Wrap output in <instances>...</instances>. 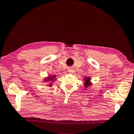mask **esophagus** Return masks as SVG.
<instances>
[{
    "label": "esophagus",
    "instance_id": "esophagus-1",
    "mask_svg": "<svg viewBox=\"0 0 134 134\" xmlns=\"http://www.w3.org/2000/svg\"><path fill=\"white\" fill-rule=\"evenodd\" d=\"M70 72V73H72V72H73V70H72V69H70L69 70V71Z\"/></svg>",
    "mask_w": 134,
    "mask_h": 134
}]
</instances>
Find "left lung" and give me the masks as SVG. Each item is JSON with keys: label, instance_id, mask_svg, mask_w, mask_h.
I'll use <instances>...</instances> for the list:
<instances>
[{"label": "left lung", "instance_id": "8db88e82", "mask_svg": "<svg viewBox=\"0 0 134 134\" xmlns=\"http://www.w3.org/2000/svg\"><path fill=\"white\" fill-rule=\"evenodd\" d=\"M90 79H91V78L89 77H86L84 78V80H85L84 86H85V87L87 88L88 87H89L90 86H91L92 83L90 82Z\"/></svg>", "mask_w": 134, "mask_h": 134}]
</instances>
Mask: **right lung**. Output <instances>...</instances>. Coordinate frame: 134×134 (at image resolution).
I'll list each match as a JSON object with an SVG mask.
<instances>
[{
	"instance_id": "1",
	"label": "right lung",
	"mask_w": 134,
	"mask_h": 134,
	"mask_svg": "<svg viewBox=\"0 0 134 134\" xmlns=\"http://www.w3.org/2000/svg\"><path fill=\"white\" fill-rule=\"evenodd\" d=\"M55 77H56V76H55V75L48 76L47 78H45L44 79V81H45V82H48V81H55ZM48 86H49V87H51V86H52L51 83H49V85H48Z\"/></svg>"
}]
</instances>
